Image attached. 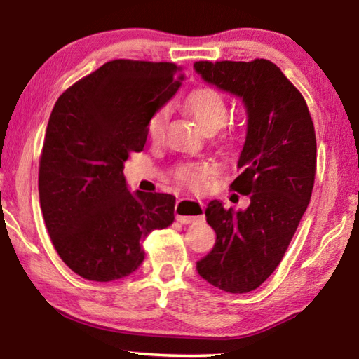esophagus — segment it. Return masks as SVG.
I'll list each match as a JSON object with an SVG mask.
<instances>
[{
	"label": "esophagus",
	"mask_w": 359,
	"mask_h": 359,
	"mask_svg": "<svg viewBox=\"0 0 359 359\" xmlns=\"http://www.w3.org/2000/svg\"><path fill=\"white\" fill-rule=\"evenodd\" d=\"M175 218L180 223H193L204 218V208L196 199H179L175 204Z\"/></svg>",
	"instance_id": "1"
}]
</instances>
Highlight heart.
<instances>
[{
    "mask_svg": "<svg viewBox=\"0 0 359 359\" xmlns=\"http://www.w3.org/2000/svg\"><path fill=\"white\" fill-rule=\"evenodd\" d=\"M187 109L204 131L210 128H222L228 118L226 101L214 88H201L193 92L187 100ZM166 117V109H160L150 117L147 133L154 141L160 139L163 131H165ZM212 171H214V168L208 163H187V165L175 168L174 174L180 184L190 188H198L204 184Z\"/></svg>",
    "mask_w": 359,
    "mask_h": 359,
    "instance_id": "1",
    "label": "heart"
}]
</instances>
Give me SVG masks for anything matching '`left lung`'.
<instances>
[{"label": "left lung", "mask_w": 359, "mask_h": 359, "mask_svg": "<svg viewBox=\"0 0 359 359\" xmlns=\"http://www.w3.org/2000/svg\"><path fill=\"white\" fill-rule=\"evenodd\" d=\"M204 82L239 98L247 112L241 174L231 188L248 194L245 210L205 209L215 245L196 263L212 287L226 293L258 288L280 263L311 203L317 163L313 121L302 95L269 60L196 62Z\"/></svg>", "instance_id": "obj_1"}]
</instances>
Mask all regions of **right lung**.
Here are the masks:
<instances>
[{
	"instance_id": "obj_1",
	"label": "right lung",
	"mask_w": 359,
	"mask_h": 359,
	"mask_svg": "<svg viewBox=\"0 0 359 359\" xmlns=\"http://www.w3.org/2000/svg\"><path fill=\"white\" fill-rule=\"evenodd\" d=\"M185 76L174 63L114 60L57 100L39 161V203L66 266L93 282L137 271L142 241L174 222L175 198L130 191L123 163Z\"/></svg>"
}]
</instances>
